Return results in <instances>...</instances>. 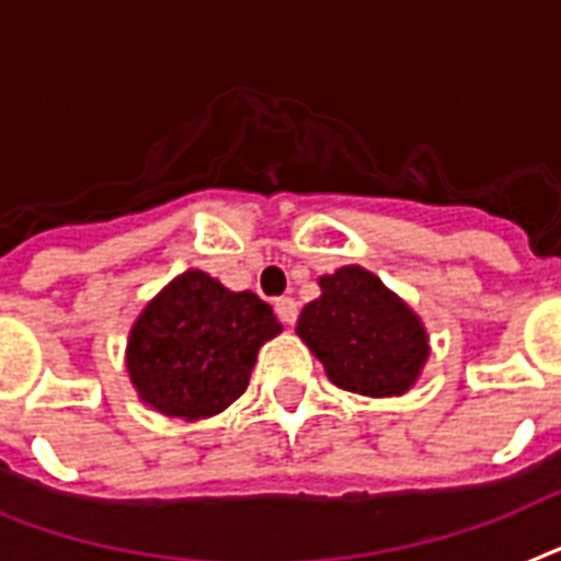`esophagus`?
I'll return each instance as SVG.
<instances>
[{
	"mask_svg": "<svg viewBox=\"0 0 561 561\" xmlns=\"http://www.w3.org/2000/svg\"><path fill=\"white\" fill-rule=\"evenodd\" d=\"M275 312H277V318L286 323V327H291V323L298 321V300H295V298H277L275 300Z\"/></svg>",
	"mask_w": 561,
	"mask_h": 561,
	"instance_id": "1",
	"label": "esophagus"
}]
</instances>
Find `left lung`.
<instances>
[{
	"mask_svg": "<svg viewBox=\"0 0 561 561\" xmlns=\"http://www.w3.org/2000/svg\"><path fill=\"white\" fill-rule=\"evenodd\" d=\"M318 286L321 295L300 309L295 332L321 360L327 378L369 398L413 390L430 358L419 312L358 263L321 275Z\"/></svg>",
	"mask_w": 561,
	"mask_h": 561,
	"instance_id": "obj_1",
	"label": "left lung"
}]
</instances>
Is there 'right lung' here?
Segmentation results:
<instances>
[{
    "label": "right lung",
    "instance_id": "1",
    "mask_svg": "<svg viewBox=\"0 0 561 561\" xmlns=\"http://www.w3.org/2000/svg\"><path fill=\"white\" fill-rule=\"evenodd\" d=\"M280 321L254 291H231L203 270H186L148 300L128 330L125 369L142 404L201 421L224 413Z\"/></svg>",
    "mask_w": 561,
    "mask_h": 561
}]
</instances>
